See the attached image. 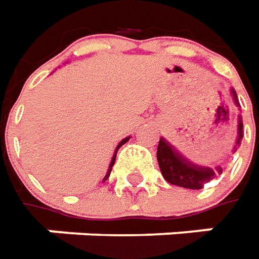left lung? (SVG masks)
I'll use <instances>...</instances> for the list:
<instances>
[{"mask_svg": "<svg viewBox=\"0 0 259 259\" xmlns=\"http://www.w3.org/2000/svg\"><path fill=\"white\" fill-rule=\"evenodd\" d=\"M231 92H232V96H234V100L238 104L235 92L234 90H231ZM242 136H244L242 120L239 117L236 146L241 145ZM236 146L234 149V152L236 150ZM157 162H159L160 172H162L163 178L167 182L176 185V186L186 188V189H202L205 183L210 182L218 175L222 174L221 166H217L215 169H210V167H201V166H196L191 163V162H188L163 138H160L159 145H157Z\"/></svg>", "mask_w": 259, "mask_h": 259, "instance_id": "obj_1", "label": "left lung"}]
</instances>
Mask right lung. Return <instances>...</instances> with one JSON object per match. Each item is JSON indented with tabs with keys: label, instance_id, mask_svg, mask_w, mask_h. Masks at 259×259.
Here are the masks:
<instances>
[{
	"label": "right lung",
	"instance_id": "obj_1",
	"mask_svg": "<svg viewBox=\"0 0 259 259\" xmlns=\"http://www.w3.org/2000/svg\"><path fill=\"white\" fill-rule=\"evenodd\" d=\"M127 140H129V138L123 139L120 143L117 145V147H116V150H114V155H113V157H112V162H110V166H109V169H107V174H106V176L103 178V182L109 179V176H110V172H112V167H113V165H114V160H116V155H117V150H119V149H120V147L123 146V145H124V143H126Z\"/></svg>",
	"mask_w": 259,
	"mask_h": 259
}]
</instances>
